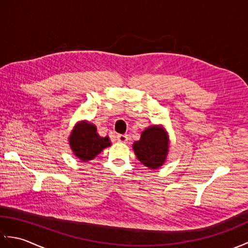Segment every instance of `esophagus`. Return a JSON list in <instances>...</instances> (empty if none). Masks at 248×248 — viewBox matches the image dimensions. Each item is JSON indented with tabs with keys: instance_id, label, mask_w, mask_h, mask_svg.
I'll use <instances>...</instances> for the list:
<instances>
[{
	"instance_id": "obj_1",
	"label": "esophagus",
	"mask_w": 248,
	"mask_h": 248,
	"mask_svg": "<svg viewBox=\"0 0 248 248\" xmlns=\"http://www.w3.org/2000/svg\"><path fill=\"white\" fill-rule=\"evenodd\" d=\"M129 140V136L127 134H118L117 135V140L120 143H127Z\"/></svg>"
}]
</instances>
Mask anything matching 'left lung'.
<instances>
[{
  "mask_svg": "<svg viewBox=\"0 0 248 248\" xmlns=\"http://www.w3.org/2000/svg\"><path fill=\"white\" fill-rule=\"evenodd\" d=\"M138 159L150 170H156L165 161L168 151V139L161 128L152 125L141 133L140 140L133 144Z\"/></svg>",
  "mask_w": 248,
  "mask_h": 248,
  "instance_id": "8db88e82",
  "label": "left lung"
}]
</instances>
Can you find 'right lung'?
I'll return each mask as SVG.
<instances>
[{
  "mask_svg": "<svg viewBox=\"0 0 248 248\" xmlns=\"http://www.w3.org/2000/svg\"><path fill=\"white\" fill-rule=\"evenodd\" d=\"M71 149L83 162L96 157L104 148L110 145L108 138H101L97 133V128L92 124L77 125L69 138Z\"/></svg>",
  "mask_w": 248,
  "mask_h": 248,
  "instance_id": "1",
  "label": "right lung"
}]
</instances>
